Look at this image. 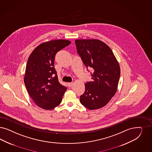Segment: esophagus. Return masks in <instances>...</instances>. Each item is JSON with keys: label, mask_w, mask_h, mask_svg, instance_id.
<instances>
[{"label": "esophagus", "mask_w": 152, "mask_h": 152, "mask_svg": "<svg viewBox=\"0 0 152 152\" xmlns=\"http://www.w3.org/2000/svg\"><path fill=\"white\" fill-rule=\"evenodd\" d=\"M68 87H71L72 85H73V83H68Z\"/></svg>", "instance_id": "1"}]
</instances>
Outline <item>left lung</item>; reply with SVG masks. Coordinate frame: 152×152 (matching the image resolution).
<instances>
[{
	"mask_svg": "<svg viewBox=\"0 0 152 152\" xmlns=\"http://www.w3.org/2000/svg\"><path fill=\"white\" fill-rule=\"evenodd\" d=\"M77 51L86 68H91L92 81L85 84L80 103L90 110L99 109L110 102L117 90L120 67L110 48L97 39L75 40Z\"/></svg>",
	"mask_w": 152,
	"mask_h": 152,
	"instance_id": "left-lung-1",
	"label": "left lung"
}]
</instances>
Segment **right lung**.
Returning <instances> with one entry per match:
<instances>
[{"label":"right lung","mask_w":152,"mask_h":152,"mask_svg":"<svg viewBox=\"0 0 152 152\" xmlns=\"http://www.w3.org/2000/svg\"><path fill=\"white\" fill-rule=\"evenodd\" d=\"M71 42L58 39L38 45L28 59L24 77L27 91L35 104L46 110L59 104L67 88L59 83L54 68L56 53Z\"/></svg>","instance_id":"add662e5"}]
</instances>
